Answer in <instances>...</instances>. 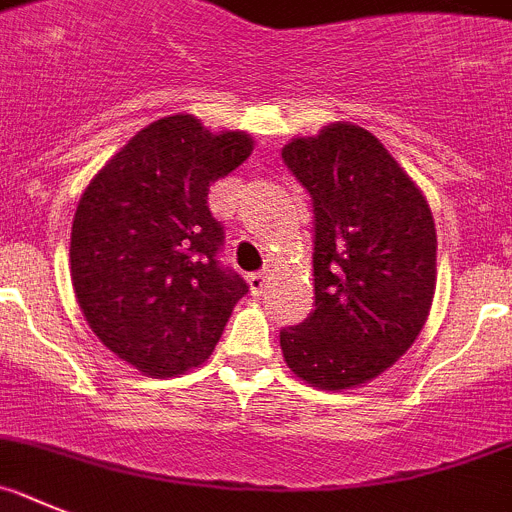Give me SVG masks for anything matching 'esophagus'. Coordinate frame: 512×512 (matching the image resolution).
<instances>
[{"instance_id": "obj_1", "label": "esophagus", "mask_w": 512, "mask_h": 512, "mask_svg": "<svg viewBox=\"0 0 512 512\" xmlns=\"http://www.w3.org/2000/svg\"><path fill=\"white\" fill-rule=\"evenodd\" d=\"M267 278H270V275H267V273H250V275H247V283H250L252 296H260L262 288H265V285H267Z\"/></svg>"}]
</instances>
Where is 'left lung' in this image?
Masks as SVG:
<instances>
[{"label": "left lung", "mask_w": 512, "mask_h": 512, "mask_svg": "<svg viewBox=\"0 0 512 512\" xmlns=\"http://www.w3.org/2000/svg\"><path fill=\"white\" fill-rule=\"evenodd\" d=\"M313 201V311L280 329L288 367L344 390L398 362L426 324L436 227L423 193L375 135L329 124L283 147Z\"/></svg>", "instance_id": "left-lung-1"}]
</instances>
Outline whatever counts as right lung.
Returning a JSON list of instances; mask_svg holds the SVG:
<instances>
[{
  "label": "right lung",
  "instance_id": "1",
  "mask_svg": "<svg viewBox=\"0 0 512 512\" xmlns=\"http://www.w3.org/2000/svg\"><path fill=\"white\" fill-rule=\"evenodd\" d=\"M252 153L191 114L137 132L96 173L71 229V280L91 331L145 375L173 377L214 352L250 285L224 267L209 186Z\"/></svg>",
  "mask_w": 512,
  "mask_h": 512
}]
</instances>
